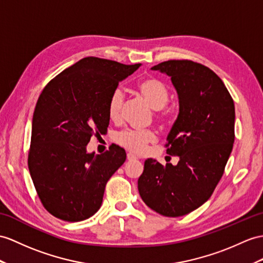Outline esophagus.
Wrapping results in <instances>:
<instances>
[{"label":"esophagus","instance_id":"34e87169","mask_svg":"<svg viewBox=\"0 0 263 263\" xmlns=\"http://www.w3.org/2000/svg\"><path fill=\"white\" fill-rule=\"evenodd\" d=\"M138 157L136 156V155H134V154H132V153H128L127 154V159L128 161H135V159H137Z\"/></svg>","mask_w":263,"mask_h":263}]
</instances>
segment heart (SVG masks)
Masks as SVG:
<instances>
[{
	"label": "heart",
	"mask_w": 263,
	"mask_h": 263,
	"mask_svg": "<svg viewBox=\"0 0 263 263\" xmlns=\"http://www.w3.org/2000/svg\"><path fill=\"white\" fill-rule=\"evenodd\" d=\"M137 90L154 110L161 111L168 101L167 88L162 81L155 78L140 80L137 85ZM124 102V91L120 88L115 89L108 101V115L111 120L120 118ZM156 134L153 130L127 129L117 136V142L134 153H144L149 144L156 142Z\"/></svg>",
	"instance_id": "1"
}]
</instances>
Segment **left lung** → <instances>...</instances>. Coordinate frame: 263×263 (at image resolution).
<instances>
[{"mask_svg": "<svg viewBox=\"0 0 263 263\" xmlns=\"http://www.w3.org/2000/svg\"><path fill=\"white\" fill-rule=\"evenodd\" d=\"M152 70L168 76L177 93L166 153L180 161L146 159L138 192L155 212L182 216L205 203L221 180L234 143V102L219 76L200 63L170 60Z\"/></svg>", "mask_w": 263, "mask_h": 263, "instance_id": "left-lung-1", "label": "left lung"}]
</instances>
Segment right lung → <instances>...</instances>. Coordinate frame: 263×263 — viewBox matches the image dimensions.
I'll return each instance as SVG.
<instances>
[{"mask_svg": "<svg viewBox=\"0 0 263 263\" xmlns=\"http://www.w3.org/2000/svg\"><path fill=\"white\" fill-rule=\"evenodd\" d=\"M142 66L88 57L43 89L32 118L28 165L43 206L58 219L83 221L100 209L108 180L126 161L110 146L87 152L95 134L107 132L108 101L119 82Z\"/></svg>", "mask_w": 263, "mask_h": 263, "instance_id": "1", "label": "right lung"}]
</instances>
